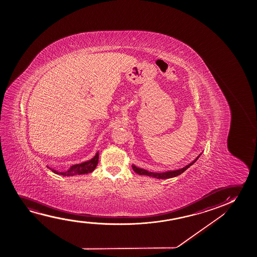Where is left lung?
Segmentation results:
<instances>
[{"instance_id": "1", "label": "left lung", "mask_w": 257, "mask_h": 257, "mask_svg": "<svg viewBox=\"0 0 257 257\" xmlns=\"http://www.w3.org/2000/svg\"><path fill=\"white\" fill-rule=\"evenodd\" d=\"M201 155H202V153L197 156V158L194 160L193 162H190L188 165L183 167L182 169H176V170H168V171H164V172H151V171H148L147 169H141L137 166L132 165V167H133L134 171L139 174L140 176H149V177H154L156 179H169V178H173V177H176V176H180L181 174H183L185 170L190 168V166L193 165L194 163L197 162Z\"/></svg>"}]
</instances>
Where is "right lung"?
Masks as SVG:
<instances>
[{"label": "right lung", "instance_id": "right-lung-1", "mask_svg": "<svg viewBox=\"0 0 257 257\" xmlns=\"http://www.w3.org/2000/svg\"><path fill=\"white\" fill-rule=\"evenodd\" d=\"M98 158L99 152H97L91 160L82 162V163H80V164L71 166L70 168L67 169V171L60 172V171H57L56 169H51V168H49V169L54 174L60 175V176H76V175H84V174H88V173H91L94 171V169H95V167L97 166V163H98Z\"/></svg>", "mask_w": 257, "mask_h": 257}]
</instances>
